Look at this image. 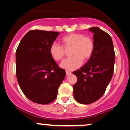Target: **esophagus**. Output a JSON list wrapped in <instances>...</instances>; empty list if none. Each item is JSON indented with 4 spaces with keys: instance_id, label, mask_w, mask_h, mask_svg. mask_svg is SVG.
<instances>
[{
    "instance_id": "34e87169",
    "label": "esophagus",
    "mask_w": 130,
    "mask_h": 130,
    "mask_svg": "<svg viewBox=\"0 0 130 130\" xmlns=\"http://www.w3.org/2000/svg\"><path fill=\"white\" fill-rule=\"evenodd\" d=\"M71 74V72L70 71H68V70H66V74L67 76L70 75Z\"/></svg>"
}]
</instances>
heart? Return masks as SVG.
Here are the masks:
<instances>
[{"instance_id": "heart-1", "label": "heart", "mask_w": 130, "mask_h": 130, "mask_svg": "<svg viewBox=\"0 0 130 130\" xmlns=\"http://www.w3.org/2000/svg\"><path fill=\"white\" fill-rule=\"evenodd\" d=\"M62 46L54 43L50 47V53L54 60L60 61L65 56V50L71 48V57L66 59L60 64V67L67 70H73L82 65L83 60H88L93 54L95 49L93 40L84 34L70 33L61 39Z\"/></svg>"}]
</instances>
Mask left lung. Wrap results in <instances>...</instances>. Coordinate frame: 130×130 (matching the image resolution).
Listing matches in <instances>:
<instances>
[{
  "instance_id": "8db88e82",
  "label": "left lung",
  "mask_w": 130,
  "mask_h": 130,
  "mask_svg": "<svg viewBox=\"0 0 130 130\" xmlns=\"http://www.w3.org/2000/svg\"><path fill=\"white\" fill-rule=\"evenodd\" d=\"M93 33L95 49L86 64L73 73L77 80L73 86L74 99L89 104L103 95L114 73L115 52L111 36L98 27L89 29Z\"/></svg>"
}]
</instances>
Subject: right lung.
<instances>
[{
	"label": "right lung",
	"instance_id": "obj_1",
	"mask_svg": "<svg viewBox=\"0 0 130 130\" xmlns=\"http://www.w3.org/2000/svg\"><path fill=\"white\" fill-rule=\"evenodd\" d=\"M59 34L32 30L22 38L16 50L18 82L26 97L36 103L53 102L66 75L65 70L58 66L50 53V46Z\"/></svg>",
	"mask_w": 130,
	"mask_h": 130
}]
</instances>
